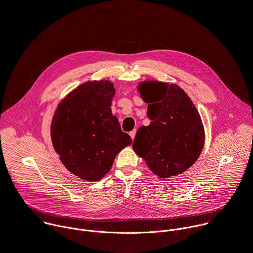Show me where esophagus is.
Here are the masks:
<instances>
[{
	"mask_svg": "<svg viewBox=\"0 0 253 253\" xmlns=\"http://www.w3.org/2000/svg\"><path fill=\"white\" fill-rule=\"evenodd\" d=\"M135 133H136V129H133V130H131L130 132H129V135H130V137L132 138V139H134V136H135Z\"/></svg>",
	"mask_w": 253,
	"mask_h": 253,
	"instance_id": "esophagus-1",
	"label": "esophagus"
}]
</instances>
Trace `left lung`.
I'll use <instances>...</instances> for the list:
<instances>
[{"label":"left lung","mask_w":253,"mask_h":253,"mask_svg":"<svg viewBox=\"0 0 253 253\" xmlns=\"http://www.w3.org/2000/svg\"><path fill=\"white\" fill-rule=\"evenodd\" d=\"M148 104V126H140L132 148L160 178L183 173L199 158L205 142L201 117L177 85L146 81L138 86Z\"/></svg>","instance_id":"left-lung-1"}]
</instances>
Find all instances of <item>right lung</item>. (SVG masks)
Segmentation results:
<instances>
[{
	"mask_svg": "<svg viewBox=\"0 0 253 253\" xmlns=\"http://www.w3.org/2000/svg\"><path fill=\"white\" fill-rule=\"evenodd\" d=\"M110 81H91L73 90L58 105L51 124L53 147L63 165L87 181L102 179L117 154L130 145L111 105Z\"/></svg>",
	"mask_w": 253,
	"mask_h": 253,
	"instance_id": "add662e5",
	"label": "right lung"
}]
</instances>
